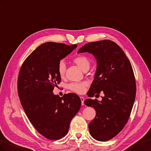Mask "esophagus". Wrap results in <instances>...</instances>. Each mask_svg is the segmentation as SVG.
<instances>
[{
  "instance_id": "1",
  "label": "esophagus",
  "mask_w": 151,
  "mask_h": 151,
  "mask_svg": "<svg viewBox=\"0 0 151 151\" xmlns=\"http://www.w3.org/2000/svg\"><path fill=\"white\" fill-rule=\"evenodd\" d=\"M80 99H81V105H84L85 99L83 97H80Z\"/></svg>"
}]
</instances>
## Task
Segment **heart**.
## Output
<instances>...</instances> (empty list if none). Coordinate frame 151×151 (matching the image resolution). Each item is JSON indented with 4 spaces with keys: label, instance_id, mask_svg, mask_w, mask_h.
<instances>
[{
    "label": "heart",
    "instance_id": "obj_1",
    "mask_svg": "<svg viewBox=\"0 0 151 151\" xmlns=\"http://www.w3.org/2000/svg\"><path fill=\"white\" fill-rule=\"evenodd\" d=\"M73 61L83 71L87 70V69L88 70L90 66V61L88 58L83 55H77L73 59ZM58 72L61 77H63L65 75L66 64L64 61H61L59 63L58 66ZM88 85V84L87 81L71 83L68 85V88L73 92L77 93H83L86 90Z\"/></svg>",
    "mask_w": 151,
    "mask_h": 151
}]
</instances>
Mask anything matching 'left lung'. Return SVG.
<instances>
[{"instance_id":"obj_1","label":"left lung","mask_w":151,"mask_h":151,"mask_svg":"<svg viewBox=\"0 0 151 151\" xmlns=\"http://www.w3.org/2000/svg\"><path fill=\"white\" fill-rule=\"evenodd\" d=\"M88 52L97 60L89 97L104 93L102 101L87 99L84 104L93 107L96 116L88 124L90 135L107 141L117 135L130 117L136 95V83L131 63L122 49L109 40L89 42L78 53Z\"/></svg>"}]
</instances>
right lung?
<instances>
[{
	"mask_svg": "<svg viewBox=\"0 0 151 151\" xmlns=\"http://www.w3.org/2000/svg\"><path fill=\"white\" fill-rule=\"evenodd\" d=\"M77 45L46 42L38 46L25 59L18 79L21 104L36 130L50 140L65 136L73 118L81 107V100L73 93L61 97L53 90L61 81L58 66Z\"/></svg>",
	"mask_w": 151,
	"mask_h": 151,
	"instance_id": "obj_1",
	"label": "right lung"
}]
</instances>
